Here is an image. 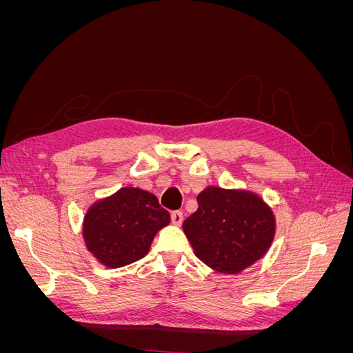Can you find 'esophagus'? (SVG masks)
<instances>
[{"label":"esophagus","instance_id":"esophagus-1","mask_svg":"<svg viewBox=\"0 0 353 353\" xmlns=\"http://www.w3.org/2000/svg\"><path fill=\"white\" fill-rule=\"evenodd\" d=\"M170 219H172L174 225H181L184 221V213L181 210H175V212H172V215H170Z\"/></svg>","mask_w":353,"mask_h":353}]
</instances>
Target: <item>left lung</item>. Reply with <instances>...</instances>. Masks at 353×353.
<instances>
[{"instance_id":"8db88e82","label":"left lung","mask_w":353,"mask_h":353,"mask_svg":"<svg viewBox=\"0 0 353 353\" xmlns=\"http://www.w3.org/2000/svg\"><path fill=\"white\" fill-rule=\"evenodd\" d=\"M199 209L183 228L197 258L222 274H239L270 250L275 215L249 190L210 185L197 196Z\"/></svg>"}]
</instances>
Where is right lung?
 I'll return each mask as SVG.
<instances>
[{
  "instance_id": "1",
  "label": "right lung",
  "mask_w": 353,
  "mask_h": 353,
  "mask_svg": "<svg viewBox=\"0 0 353 353\" xmlns=\"http://www.w3.org/2000/svg\"><path fill=\"white\" fill-rule=\"evenodd\" d=\"M169 222V212L154 194L123 187L88 208L82 236L85 248L101 265L122 268L144 258L157 231Z\"/></svg>"
}]
</instances>
